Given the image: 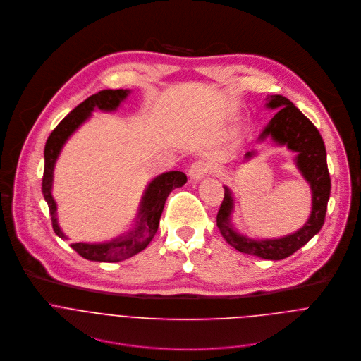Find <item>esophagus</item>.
I'll list each match as a JSON object with an SVG mask.
<instances>
[{
	"mask_svg": "<svg viewBox=\"0 0 361 361\" xmlns=\"http://www.w3.org/2000/svg\"><path fill=\"white\" fill-rule=\"evenodd\" d=\"M213 169L212 164L207 161H196L189 168V176L192 180H200L207 173H210Z\"/></svg>",
	"mask_w": 361,
	"mask_h": 361,
	"instance_id": "obj_1",
	"label": "esophagus"
}]
</instances>
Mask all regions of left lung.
I'll return each mask as SVG.
<instances>
[{
  "label": "left lung",
  "instance_id": "1",
  "mask_svg": "<svg viewBox=\"0 0 361 361\" xmlns=\"http://www.w3.org/2000/svg\"><path fill=\"white\" fill-rule=\"evenodd\" d=\"M265 107L278 111L262 130L258 141L271 138L276 145H286L288 149L296 152L295 165L312 190L310 216L302 228L285 237L265 240L250 238L238 233L231 223L234 199L231 190L224 186V199L217 213V227L224 240L240 252L276 261L292 255L320 231L330 196V176L324 142L317 128L283 96H268ZM255 154V151H248L244 159L248 161Z\"/></svg>",
  "mask_w": 361,
  "mask_h": 361
}]
</instances>
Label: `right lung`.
<instances>
[{
    "instance_id": "1",
    "label": "right lung",
    "mask_w": 361,
    "mask_h": 361,
    "mask_svg": "<svg viewBox=\"0 0 361 361\" xmlns=\"http://www.w3.org/2000/svg\"><path fill=\"white\" fill-rule=\"evenodd\" d=\"M130 90H102L83 103H80L76 109H73L51 133L47 145H45V168H44V178H42V193L49 206V212L52 216V227L63 240L68 237L63 234L62 228L58 223V206L52 196V185H54V169L55 164L61 155V151L71 135L92 117V113L97 109L102 111H116L120 104L128 97ZM188 178L183 172L179 171H169L162 175L154 178L141 199L138 216L135 220V226L127 231L126 234L107 241V243H73L71 247L83 258L90 261L99 262H117L127 259L140 251H142L154 238L159 219L169 193L176 189L182 188L186 183Z\"/></svg>"
}]
</instances>
